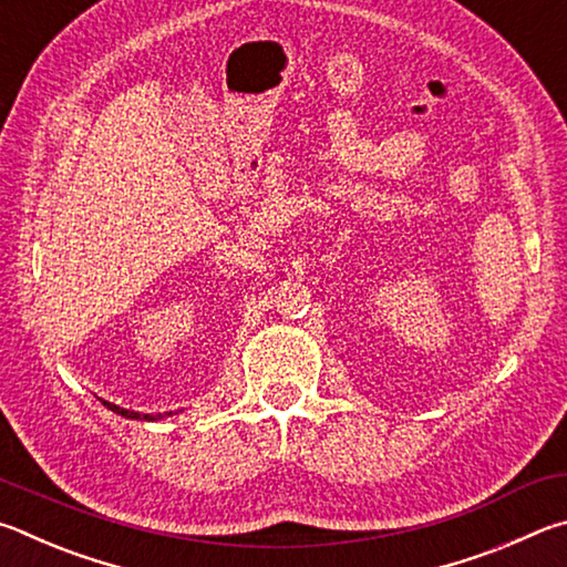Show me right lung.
Instances as JSON below:
<instances>
[{"instance_id":"obj_1","label":"right lung","mask_w":567,"mask_h":567,"mask_svg":"<svg viewBox=\"0 0 567 567\" xmlns=\"http://www.w3.org/2000/svg\"><path fill=\"white\" fill-rule=\"evenodd\" d=\"M104 405L109 411H114L116 415H124V419H132V421H156V419H164L162 413L158 415H148V413H136V411H126V409H118L116 403H109V401H104ZM172 415V413H168Z\"/></svg>"}]
</instances>
